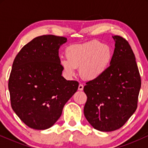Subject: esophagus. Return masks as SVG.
Here are the masks:
<instances>
[{
    "label": "esophagus",
    "instance_id": "esophagus-1",
    "mask_svg": "<svg viewBox=\"0 0 148 148\" xmlns=\"http://www.w3.org/2000/svg\"><path fill=\"white\" fill-rule=\"evenodd\" d=\"M78 89H79V90H80V91L83 90H84V86H83L82 84H79Z\"/></svg>",
    "mask_w": 148,
    "mask_h": 148
}]
</instances>
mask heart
Listing matches in <instances>:
<instances>
[{
  "mask_svg": "<svg viewBox=\"0 0 148 148\" xmlns=\"http://www.w3.org/2000/svg\"><path fill=\"white\" fill-rule=\"evenodd\" d=\"M67 58H61L60 64L68 77L79 74L86 81H94L104 74L112 60L111 49L102 42L92 40L73 45L66 49Z\"/></svg>",
  "mask_w": 148,
  "mask_h": 148,
  "instance_id": "b5f03b06",
  "label": "heart"
}]
</instances>
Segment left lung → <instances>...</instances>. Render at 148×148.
<instances>
[{
	"mask_svg": "<svg viewBox=\"0 0 148 148\" xmlns=\"http://www.w3.org/2000/svg\"><path fill=\"white\" fill-rule=\"evenodd\" d=\"M110 66L99 79L84 86L87 101L84 115L100 132L118 130L137 108L141 80L134 53L128 42L115 35Z\"/></svg>",
	"mask_w": 148,
	"mask_h": 148,
	"instance_id": "1",
	"label": "left lung"
}]
</instances>
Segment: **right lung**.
<instances>
[{
	"label": "right lung",
	"mask_w": 148,
	"mask_h": 148,
	"mask_svg": "<svg viewBox=\"0 0 148 148\" xmlns=\"http://www.w3.org/2000/svg\"><path fill=\"white\" fill-rule=\"evenodd\" d=\"M67 40L52 35L35 37L13 62L8 83L12 108L34 130H47L56 123L79 87L77 81L62 76L58 50Z\"/></svg>",
	"instance_id": "add662e5"
}]
</instances>
